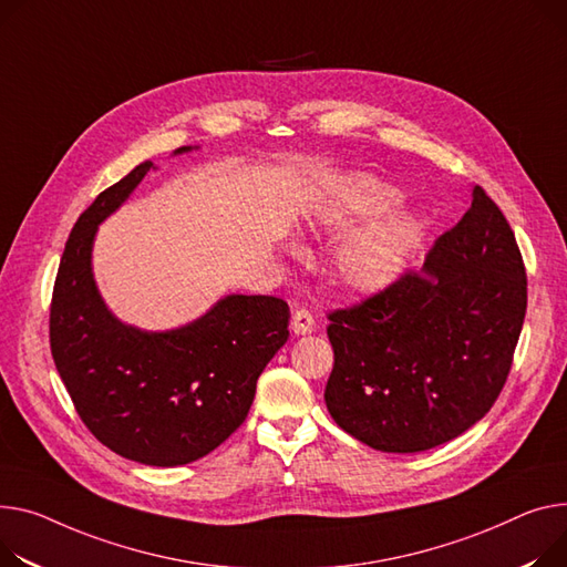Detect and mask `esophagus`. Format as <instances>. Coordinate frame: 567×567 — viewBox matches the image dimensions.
Returning <instances> with one entry per match:
<instances>
[{"mask_svg":"<svg viewBox=\"0 0 567 567\" xmlns=\"http://www.w3.org/2000/svg\"><path fill=\"white\" fill-rule=\"evenodd\" d=\"M312 328H315L312 312H308L303 308L293 312V317H291V332L293 334H308V332H312Z\"/></svg>","mask_w":567,"mask_h":567,"instance_id":"1","label":"esophagus"}]
</instances>
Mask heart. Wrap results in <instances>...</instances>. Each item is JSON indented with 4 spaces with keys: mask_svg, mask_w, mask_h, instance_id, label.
<instances>
[{
    "mask_svg": "<svg viewBox=\"0 0 567 567\" xmlns=\"http://www.w3.org/2000/svg\"><path fill=\"white\" fill-rule=\"evenodd\" d=\"M399 203L394 186L362 177L355 179L342 203L328 216L337 233H349L362 220L388 212ZM422 239V223L410 212H392L364 225L334 255L337 282L353 293H379L390 287L408 267Z\"/></svg>",
    "mask_w": 567,
    "mask_h": 567,
    "instance_id": "b5f03b06",
    "label": "heart"
}]
</instances>
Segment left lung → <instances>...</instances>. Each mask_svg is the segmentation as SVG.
I'll return each instance as SVG.
<instances>
[{"label": "left lung", "mask_w": 567, "mask_h": 567, "mask_svg": "<svg viewBox=\"0 0 567 567\" xmlns=\"http://www.w3.org/2000/svg\"><path fill=\"white\" fill-rule=\"evenodd\" d=\"M524 312L515 235L474 186L472 207L435 241L422 271L328 315V412L339 429L388 454L458 437L497 401Z\"/></svg>", "instance_id": "1"}]
</instances>
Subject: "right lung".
I'll return each instance as SVG.
<instances>
[{
    "mask_svg": "<svg viewBox=\"0 0 567 567\" xmlns=\"http://www.w3.org/2000/svg\"><path fill=\"white\" fill-rule=\"evenodd\" d=\"M153 168L138 164L74 223L52 293L50 347L82 422L104 446L134 463L177 467L207 456L244 424L259 373L289 337V306L276 296L230 293L200 319L164 332L113 317L93 278L97 225Z\"/></svg>",
    "mask_w": 567,
    "mask_h": 567,
    "instance_id": "obj_1",
    "label": "right lung"
}]
</instances>
